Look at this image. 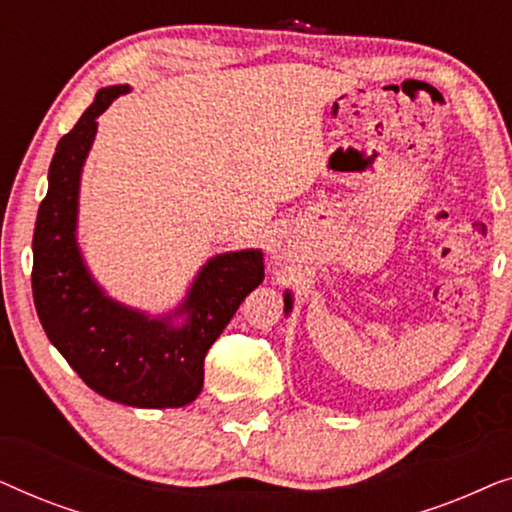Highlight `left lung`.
<instances>
[{
    "mask_svg": "<svg viewBox=\"0 0 512 512\" xmlns=\"http://www.w3.org/2000/svg\"><path fill=\"white\" fill-rule=\"evenodd\" d=\"M291 307H293V298H291V293L286 291V293H284V312L289 314V312H291Z\"/></svg>",
    "mask_w": 512,
    "mask_h": 512,
    "instance_id": "left-lung-1",
    "label": "left lung"
}]
</instances>
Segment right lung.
Listing matches in <instances>:
<instances>
[{"label": "right lung", "mask_w": 512, "mask_h": 512, "mask_svg": "<svg viewBox=\"0 0 512 512\" xmlns=\"http://www.w3.org/2000/svg\"><path fill=\"white\" fill-rule=\"evenodd\" d=\"M128 90H97L95 102L58 142L34 226V307L53 347L97 394L132 408H181L202 391L209 347L263 282V254L242 249L209 258L181 305L165 317L132 310L100 289L76 242L81 170L97 116ZM181 313L185 324L174 327L171 319Z\"/></svg>", "instance_id": "add662e5"}]
</instances>
